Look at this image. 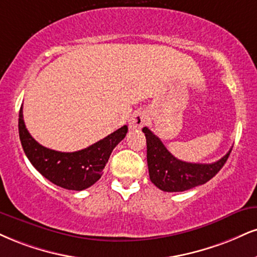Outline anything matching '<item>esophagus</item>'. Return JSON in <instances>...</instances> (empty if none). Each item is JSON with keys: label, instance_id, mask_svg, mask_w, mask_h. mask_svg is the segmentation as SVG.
Here are the masks:
<instances>
[{"label": "esophagus", "instance_id": "obj_1", "mask_svg": "<svg viewBox=\"0 0 257 257\" xmlns=\"http://www.w3.org/2000/svg\"><path fill=\"white\" fill-rule=\"evenodd\" d=\"M147 122V113L142 110L135 111L132 115L131 122H129V126L133 131H140V129L146 124Z\"/></svg>", "mask_w": 257, "mask_h": 257}]
</instances>
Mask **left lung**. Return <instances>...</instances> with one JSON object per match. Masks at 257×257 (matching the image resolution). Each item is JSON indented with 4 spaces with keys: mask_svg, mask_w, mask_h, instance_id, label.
Masks as SVG:
<instances>
[{
    "mask_svg": "<svg viewBox=\"0 0 257 257\" xmlns=\"http://www.w3.org/2000/svg\"><path fill=\"white\" fill-rule=\"evenodd\" d=\"M142 132L147 142V165L151 181L160 190L168 193L185 191L205 184L220 171L232 151L231 148L221 159L212 164L182 162L166 150L162 140L147 126Z\"/></svg>",
    "mask_w": 257,
    "mask_h": 257,
    "instance_id": "1",
    "label": "left lung"
}]
</instances>
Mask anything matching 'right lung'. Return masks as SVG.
<instances>
[{
	"mask_svg": "<svg viewBox=\"0 0 257 257\" xmlns=\"http://www.w3.org/2000/svg\"><path fill=\"white\" fill-rule=\"evenodd\" d=\"M128 126L123 125L103 140L76 152H58L38 144L26 129L23 106L19 112V137L26 157L46 179L68 190H83L93 185L103 175L110 154L125 138Z\"/></svg>",
	"mask_w": 257,
	"mask_h": 257,
	"instance_id": "obj_1",
	"label": "right lung"
}]
</instances>
